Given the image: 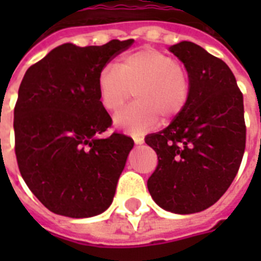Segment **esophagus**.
<instances>
[{"instance_id":"obj_1","label":"esophagus","mask_w":261,"mask_h":261,"mask_svg":"<svg viewBox=\"0 0 261 261\" xmlns=\"http://www.w3.org/2000/svg\"><path fill=\"white\" fill-rule=\"evenodd\" d=\"M134 142L135 145H141V143H143V138L142 137H134Z\"/></svg>"}]
</instances>
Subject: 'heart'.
Wrapping results in <instances>:
<instances>
[{
	"instance_id": "b5f03b06",
	"label": "heart",
	"mask_w": 261,
	"mask_h": 261,
	"mask_svg": "<svg viewBox=\"0 0 261 261\" xmlns=\"http://www.w3.org/2000/svg\"><path fill=\"white\" fill-rule=\"evenodd\" d=\"M98 97L108 112H116L133 94L137 101L115 115L120 130L142 134L163 116L171 120L188 104L192 80L186 65L154 48H143L122 59L119 67L107 65L97 79Z\"/></svg>"
}]
</instances>
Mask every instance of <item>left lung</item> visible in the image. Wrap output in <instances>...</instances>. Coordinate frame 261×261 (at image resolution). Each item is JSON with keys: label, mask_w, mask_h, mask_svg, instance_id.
<instances>
[{"label": "left lung", "mask_w": 261, "mask_h": 261, "mask_svg": "<svg viewBox=\"0 0 261 261\" xmlns=\"http://www.w3.org/2000/svg\"><path fill=\"white\" fill-rule=\"evenodd\" d=\"M169 51L190 70L192 89L181 114L145 137L159 159L147 188L164 210L192 214L213 206L239 172L247 141L244 98L222 59L192 42Z\"/></svg>", "instance_id": "left-lung-1"}]
</instances>
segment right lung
Returning <instances> with one entry per match:
<instances>
[{
  "label": "right lung",
  "mask_w": 261,
  "mask_h": 261,
  "mask_svg": "<svg viewBox=\"0 0 261 261\" xmlns=\"http://www.w3.org/2000/svg\"><path fill=\"white\" fill-rule=\"evenodd\" d=\"M134 43L58 46L24 74L14 106V151L31 192L55 214L88 218L106 211L134 141L112 133L98 97L107 63Z\"/></svg>",
  "instance_id": "1"
}]
</instances>
